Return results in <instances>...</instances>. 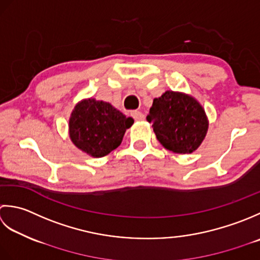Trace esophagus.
<instances>
[{
	"label": "esophagus",
	"mask_w": 260,
	"mask_h": 260,
	"mask_svg": "<svg viewBox=\"0 0 260 260\" xmlns=\"http://www.w3.org/2000/svg\"><path fill=\"white\" fill-rule=\"evenodd\" d=\"M132 118H134L136 121H144L145 120V114L141 113L140 111H132L131 112Z\"/></svg>",
	"instance_id": "esophagus-1"
}]
</instances>
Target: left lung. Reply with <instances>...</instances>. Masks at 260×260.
I'll return each mask as SVG.
<instances>
[{
	"label": "left lung",
	"instance_id": "1",
	"mask_svg": "<svg viewBox=\"0 0 260 260\" xmlns=\"http://www.w3.org/2000/svg\"><path fill=\"white\" fill-rule=\"evenodd\" d=\"M158 141L176 153H190L202 144L209 128L205 111L193 96L166 91L155 99L147 115Z\"/></svg>",
	"mask_w": 260,
	"mask_h": 260
}]
</instances>
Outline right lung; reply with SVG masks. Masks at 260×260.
I'll return each instance as SVG.
<instances>
[{
  "label": "right lung",
  "instance_id": "right-lung-1",
  "mask_svg": "<svg viewBox=\"0 0 260 260\" xmlns=\"http://www.w3.org/2000/svg\"><path fill=\"white\" fill-rule=\"evenodd\" d=\"M134 124L119 110L103 101L86 99L78 102L70 119V137L78 149L100 158L116 149L125 130Z\"/></svg>",
  "mask_w": 260,
  "mask_h": 260
}]
</instances>
